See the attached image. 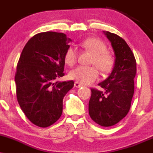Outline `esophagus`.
<instances>
[{
  "mask_svg": "<svg viewBox=\"0 0 153 153\" xmlns=\"http://www.w3.org/2000/svg\"><path fill=\"white\" fill-rule=\"evenodd\" d=\"M74 86L75 87V88H80V87H82V85H81V84H80L78 82H74Z\"/></svg>",
  "mask_w": 153,
  "mask_h": 153,
  "instance_id": "34e87169",
  "label": "esophagus"
}]
</instances>
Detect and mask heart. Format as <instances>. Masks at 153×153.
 Listing matches in <instances>:
<instances>
[{
	"instance_id": "heart-1",
	"label": "heart",
	"mask_w": 153,
	"mask_h": 153,
	"mask_svg": "<svg viewBox=\"0 0 153 153\" xmlns=\"http://www.w3.org/2000/svg\"><path fill=\"white\" fill-rule=\"evenodd\" d=\"M80 45L85 50L94 54L91 63L103 73H107L112 70L114 64V59L109 52H107L106 44L96 38H88L83 40ZM78 58V52L73 47L66 50L65 54V62L68 65L73 66ZM95 66L80 65L72 70L69 73V78L82 84H90L99 78V71Z\"/></svg>"
}]
</instances>
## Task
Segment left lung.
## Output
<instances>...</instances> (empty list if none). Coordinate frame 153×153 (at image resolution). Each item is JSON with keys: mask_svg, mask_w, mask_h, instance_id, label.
I'll return each instance as SVG.
<instances>
[{"mask_svg": "<svg viewBox=\"0 0 153 153\" xmlns=\"http://www.w3.org/2000/svg\"><path fill=\"white\" fill-rule=\"evenodd\" d=\"M103 33L114 52V66L109 76L99 83L104 91L91 88L88 111L98 124L111 127L125 117L130 108L137 64L132 51L122 37L109 31Z\"/></svg>", "mask_w": 153, "mask_h": 153, "instance_id": "obj_1", "label": "left lung"}]
</instances>
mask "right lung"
Segmentation results:
<instances>
[{
	"label": "right lung",
	"mask_w": 153,
	"mask_h": 153,
	"mask_svg": "<svg viewBox=\"0 0 153 153\" xmlns=\"http://www.w3.org/2000/svg\"><path fill=\"white\" fill-rule=\"evenodd\" d=\"M70 42L63 33H39L21 54L15 75L17 100L26 117L38 127H47L58 120L63 98L74 85L73 80L56 81L65 75Z\"/></svg>",
	"instance_id": "add662e5"
}]
</instances>
